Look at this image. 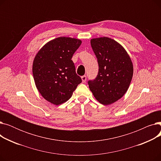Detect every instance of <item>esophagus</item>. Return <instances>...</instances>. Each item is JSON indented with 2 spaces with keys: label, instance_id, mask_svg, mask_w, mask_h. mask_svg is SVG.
Masks as SVG:
<instances>
[{
  "label": "esophagus",
  "instance_id": "esophagus-1",
  "mask_svg": "<svg viewBox=\"0 0 161 161\" xmlns=\"http://www.w3.org/2000/svg\"><path fill=\"white\" fill-rule=\"evenodd\" d=\"M81 80H82V82H83V83H85V82L86 81V80H87L86 75H83V76H81Z\"/></svg>",
  "mask_w": 161,
  "mask_h": 161
}]
</instances>
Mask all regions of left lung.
<instances>
[{
  "label": "left lung",
  "mask_w": 161,
  "mask_h": 161,
  "mask_svg": "<svg viewBox=\"0 0 161 161\" xmlns=\"http://www.w3.org/2000/svg\"><path fill=\"white\" fill-rule=\"evenodd\" d=\"M91 45L97 57L98 72L88 85L95 98L104 105L120 99L130 86L133 64L124 47L108 37L92 38Z\"/></svg>",
  "instance_id": "obj_1"
}]
</instances>
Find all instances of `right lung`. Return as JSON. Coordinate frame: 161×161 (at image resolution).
I'll use <instances>...</instances> for the list:
<instances>
[{
    "label": "right lung",
    "instance_id": "obj_1",
    "mask_svg": "<svg viewBox=\"0 0 161 161\" xmlns=\"http://www.w3.org/2000/svg\"><path fill=\"white\" fill-rule=\"evenodd\" d=\"M81 44L79 39L58 37L47 42L35 56L34 80L40 93L48 102L55 105L65 103L81 83L72 61Z\"/></svg>",
    "mask_w": 161,
    "mask_h": 161
}]
</instances>
